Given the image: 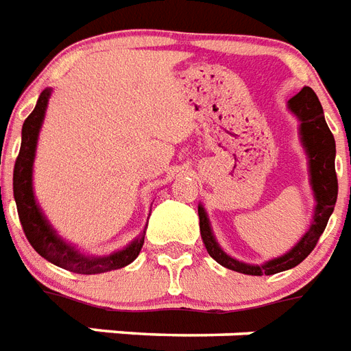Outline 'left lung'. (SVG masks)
<instances>
[{"label": "left lung", "instance_id": "left-lung-1", "mask_svg": "<svg viewBox=\"0 0 351 351\" xmlns=\"http://www.w3.org/2000/svg\"><path fill=\"white\" fill-rule=\"evenodd\" d=\"M287 108L300 121L298 134H300L302 147L306 151L309 186H311L313 199H315L311 224L306 230V234L296 241V245L282 256L269 259L265 263L254 265L239 261L224 252L223 247L219 245L204 206L199 204L200 235H202L208 254L219 265H223L230 271L248 274V276H271V274L289 271L296 265H300L313 252L337 202L339 186H337L335 175V138L326 123L324 110L317 93L309 86H304L293 99H289Z\"/></svg>", "mask_w": 351, "mask_h": 351}]
</instances>
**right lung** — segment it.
Returning a JSON list of instances; mask_svg holds the SVG:
<instances>
[{"label": "right lung", "instance_id": "right-lung-1", "mask_svg": "<svg viewBox=\"0 0 351 351\" xmlns=\"http://www.w3.org/2000/svg\"><path fill=\"white\" fill-rule=\"evenodd\" d=\"M51 92H53L51 88H45L44 92L40 93L34 110L29 114L21 127V147L14 164L12 191H14L16 208H18L23 232H25L29 243L42 258L60 269H66V271L77 272V274H101V272L123 269L138 258V254L143 247V241H145L147 226L136 239L130 241L121 250H116L108 256H88L58 235V232L47 221L38 200H36L33 187L34 158H36L40 128L44 125Z\"/></svg>", "mask_w": 351, "mask_h": 351}]
</instances>
